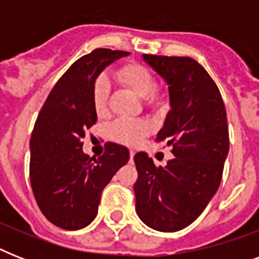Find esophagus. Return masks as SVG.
I'll return each mask as SVG.
<instances>
[{"label": "esophagus", "mask_w": 259, "mask_h": 259, "mask_svg": "<svg viewBox=\"0 0 259 259\" xmlns=\"http://www.w3.org/2000/svg\"><path fill=\"white\" fill-rule=\"evenodd\" d=\"M134 150H130V160H133V157H134Z\"/></svg>", "instance_id": "1"}]
</instances>
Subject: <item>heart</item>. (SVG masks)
<instances>
[{"label":"heart","instance_id":"obj_1","mask_svg":"<svg viewBox=\"0 0 259 259\" xmlns=\"http://www.w3.org/2000/svg\"><path fill=\"white\" fill-rule=\"evenodd\" d=\"M118 80L132 90L137 97L146 99L148 103L156 102L154 95L153 74L146 67L132 63L119 68L117 72ZM107 101H109V86L106 79H98L93 89V106L94 111L98 117H105L107 114ZM149 132V123L144 119H130V118H119L110 125V136L115 141L123 144H137L146 133Z\"/></svg>","mask_w":259,"mask_h":259}]
</instances>
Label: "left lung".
I'll list each match as a JSON object with an SVG mask.
<instances>
[{"mask_svg": "<svg viewBox=\"0 0 259 259\" xmlns=\"http://www.w3.org/2000/svg\"><path fill=\"white\" fill-rule=\"evenodd\" d=\"M165 83L169 106L156 137L175 157L156 166L145 152L134 156L136 212L148 227L162 233L185 229L200 215L222 180L229 154V126L221 91L191 58L142 55Z\"/></svg>", "mask_w": 259, "mask_h": 259, "instance_id": "obj_1", "label": "left lung"}]
</instances>
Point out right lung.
<instances>
[{
    "mask_svg": "<svg viewBox=\"0 0 259 259\" xmlns=\"http://www.w3.org/2000/svg\"><path fill=\"white\" fill-rule=\"evenodd\" d=\"M129 55L98 48L76 60L55 84L36 119L29 142L30 184L38 208L60 229L89 226L103 188L129 161L127 148L113 142L98 158L82 149L86 132L97 122L95 80L106 67Z\"/></svg>",
    "mask_w": 259,
    "mask_h": 259,
    "instance_id": "add662e5",
    "label": "right lung"
}]
</instances>
